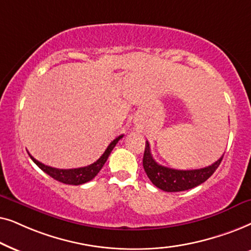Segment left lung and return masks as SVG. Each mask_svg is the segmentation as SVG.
Masks as SVG:
<instances>
[{
  "instance_id": "obj_1",
  "label": "left lung",
  "mask_w": 251,
  "mask_h": 251,
  "mask_svg": "<svg viewBox=\"0 0 251 251\" xmlns=\"http://www.w3.org/2000/svg\"><path fill=\"white\" fill-rule=\"evenodd\" d=\"M222 156L217 162L210 166L198 170H176L159 165L152 158L150 152L149 142H146L145 155H143V169L153 185L164 192H183L192 189L206 181L213 172L218 169L223 160Z\"/></svg>"
}]
</instances>
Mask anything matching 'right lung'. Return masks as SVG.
I'll list each match as a JSON object with an SVG mask.
<instances>
[{
  "mask_svg": "<svg viewBox=\"0 0 251 251\" xmlns=\"http://www.w3.org/2000/svg\"><path fill=\"white\" fill-rule=\"evenodd\" d=\"M123 136L124 135H119L118 138H116L115 140H113V141L108 146V148L105 149V151L103 152V155L100 157L96 162H94L93 164L88 165V166H83V168H78V169L51 168V166L45 165V164H42L41 162H39V160H36L34 157L31 156V153H28V155L32 158L33 162H34L43 172H46L47 175L51 176V178L57 180V181H59V182L66 183V185L78 186V185H82V183L91 181L92 179L95 178V176L98 175L100 171H101L103 165L105 164L106 159H108L110 153H111L112 149L115 148V146L118 143V141L123 138Z\"/></svg>",
  "mask_w": 251,
  "mask_h": 251,
  "instance_id": "1",
  "label": "right lung"
}]
</instances>
